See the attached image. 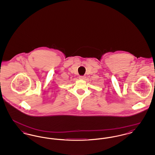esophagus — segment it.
Segmentation results:
<instances>
[{
	"label": "esophagus",
	"mask_w": 155,
	"mask_h": 155,
	"mask_svg": "<svg viewBox=\"0 0 155 155\" xmlns=\"http://www.w3.org/2000/svg\"><path fill=\"white\" fill-rule=\"evenodd\" d=\"M79 78L81 79V80H85V76H80V77H79Z\"/></svg>",
	"instance_id": "obj_1"
}]
</instances>
